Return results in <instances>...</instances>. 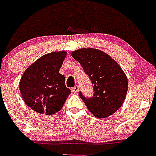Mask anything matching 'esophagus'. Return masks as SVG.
<instances>
[{"label": "esophagus", "instance_id": "esophagus-1", "mask_svg": "<svg viewBox=\"0 0 156 156\" xmlns=\"http://www.w3.org/2000/svg\"><path fill=\"white\" fill-rule=\"evenodd\" d=\"M71 90H72L73 93L78 92V91H79V87H78V85H76L75 87H73L71 88Z\"/></svg>", "mask_w": 156, "mask_h": 156}]
</instances>
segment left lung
<instances>
[{"instance_id":"8db88e82","label":"left lung","mask_w":156,"mask_h":156,"mask_svg":"<svg viewBox=\"0 0 156 156\" xmlns=\"http://www.w3.org/2000/svg\"><path fill=\"white\" fill-rule=\"evenodd\" d=\"M72 56L82 66L94 88V95H79L96 118H104L116 112L124 103L128 79L118 63L105 52L94 48H80Z\"/></svg>"}]
</instances>
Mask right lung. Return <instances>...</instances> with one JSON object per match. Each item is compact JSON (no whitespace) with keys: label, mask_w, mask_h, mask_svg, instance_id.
<instances>
[{"label":"right lung","mask_w":156,"mask_h":156,"mask_svg":"<svg viewBox=\"0 0 156 156\" xmlns=\"http://www.w3.org/2000/svg\"><path fill=\"white\" fill-rule=\"evenodd\" d=\"M66 52H55L43 55L26 69L20 91L25 104L40 114L51 115L63 106L71 90L66 87L65 76L58 73Z\"/></svg>","instance_id":"1"}]
</instances>
